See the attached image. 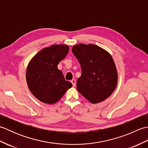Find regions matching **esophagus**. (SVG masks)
<instances>
[{
	"label": "esophagus",
	"mask_w": 148,
	"mask_h": 148,
	"mask_svg": "<svg viewBox=\"0 0 148 148\" xmlns=\"http://www.w3.org/2000/svg\"><path fill=\"white\" fill-rule=\"evenodd\" d=\"M71 82L72 83V85H73V86H76V80H75V79H72Z\"/></svg>",
	"instance_id": "34e87169"
}]
</instances>
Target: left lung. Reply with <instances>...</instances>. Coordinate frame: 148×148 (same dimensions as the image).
<instances>
[{"mask_svg": "<svg viewBox=\"0 0 148 148\" xmlns=\"http://www.w3.org/2000/svg\"><path fill=\"white\" fill-rule=\"evenodd\" d=\"M72 51L79 61L82 74L77 81V90L89 102L99 103L114 92L118 73L111 55L100 47L79 44Z\"/></svg>", "mask_w": 148, "mask_h": 148, "instance_id": "1", "label": "left lung"}]
</instances>
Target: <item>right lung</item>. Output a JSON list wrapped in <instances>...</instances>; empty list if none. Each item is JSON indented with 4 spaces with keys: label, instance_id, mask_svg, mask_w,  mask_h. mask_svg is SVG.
<instances>
[{
    "label": "right lung",
    "instance_id": "add662e5",
    "mask_svg": "<svg viewBox=\"0 0 148 148\" xmlns=\"http://www.w3.org/2000/svg\"><path fill=\"white\" fill-rule=\"evenodd\" d=\"M69 49L67 45H54L40 50L29 62L26 72L27 84L40 101L55 103L72 86L71 82L65 80L62 72L57 67Z\"/></svg>",
    "mask_w": 148,
    "mask_h": 148
}]
</instances>
